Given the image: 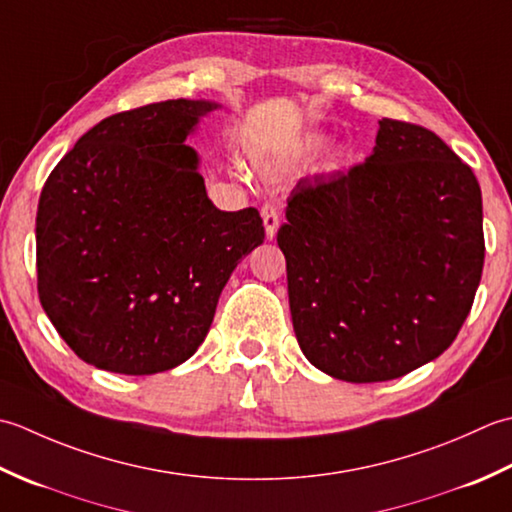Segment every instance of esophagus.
<instances>
[{
    "label": "esophagus",
    "mask_w": 512,
    "mask_h": 512,
    "mask_svg": "<svg viewBox=\"0 0 512 512\" xmlns=\"http://www.w3.org/2000/svg\"><path fill=\"white\" fill-rule=\"evenodd\" d=\"M260 216H263V223H265V234L271 241V238L276 236V229H278V210L274 205H263V210H260Z\"/></svg>",
    "instance_id": "obj_1"
}]
</instances>
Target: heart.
Wrapping results in <instances>:
<instances>
[{
  "label": "heart",
  "mask_w": 512,
  "mask_h": 512,
  "mask_svg": "<svg viewBox=\"0 0 512 512\" xmlns=\"http://www.w3.org/2000/svg\"><path fill=\"white\" fill-rule=\"evenodd\" d=\"M322 143V137H309L305 143H302V150H307V152H311V150H316L318 145ZM287 165V159L285 156H280V154H256L254 156V168L263 174V176H274L276 172H280Z\"/></svg>",
  "instance_id": "obj_1"
}]
</instances>
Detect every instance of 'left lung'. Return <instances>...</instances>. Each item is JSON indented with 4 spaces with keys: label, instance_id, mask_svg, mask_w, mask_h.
I'll use <instances>...</instances> for the list:
<instances>
[{
    "label": "left lung",
    "instance_id": "8db88e82",
    "mask_svg": "<svg viewBox=\"0 0 512 512\" xmlns=\"http://www.w3.org/2000/svg\"><path fill=\"white\" fill-rule=\"evenodd\" d=\"M305 358L344 382H384L460 333L484 267L482 190L435 132L382 119L349 172L300 179L278 229Z\"/></svg>",
    "mask_w": 512,
    "mask_h": 512
}]
</instances>
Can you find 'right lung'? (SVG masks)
<instances>
[{"instance_id": "add662e5", "label": "right lung", "mask_w": 512, "mask_h": 512, "mask_svg": "<svg viewBox=\"0 0 512 512\" xmlns=\"http://www.w3.org/2000/svg\"><path fill=\"white\" fill-rule=\"evenodd\" d=\"M216 108L170 99L112 114L41 190V307L92 367L152 375L192 358L232 271L263 243L258 210H218L185 145Z\"/></svg>"}]
</instances>
